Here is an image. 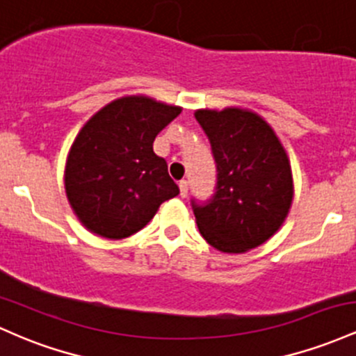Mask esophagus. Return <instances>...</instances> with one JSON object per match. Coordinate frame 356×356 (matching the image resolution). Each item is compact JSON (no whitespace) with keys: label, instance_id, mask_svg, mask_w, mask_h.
I'll return each instance as SVG.
<instances>
[{"label":"esophagus","instance_id":"esophagus-1","mask_svg":"<svg viewBox=\"0 0 356 356\" xmlns=\"http://www.w3.org/2000/svg\"><path fill=\"white\" fill-rule=\"evenodd\" d=\"M179 195H181L183 198L188 195V181H186V179H181V181H179Z\"/></svg>","mask_w":356,"mask_h":356}]
</instances>
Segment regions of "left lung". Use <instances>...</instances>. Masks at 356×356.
Listing matches in <instances>:
<instances>
[{
  "mask_svg": "<svg viewBox=\"0 0 356 356\" xmlns=\"http://www.w3.org/2000/svg\"><path fill=\"white\" fill-rule=\"evenodd\" d=\"M195 118L217 165L213 197L191 200L198 230L220 252H247L273 237L289 213V158L273 127L252 111L200 109Z\"/></svg>",
  "mask_w": 356,
  "mask_h": 356,
  "instance_id": "8db88e82",
  "label": "left lung"
}]
</instances>
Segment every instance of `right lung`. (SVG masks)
<instances>
[{
    "mask_svg": "<svg viewBox=\"0 0 356 356\" xmlns=\"http://www.w3.org/2000/svg\"><path fill=\"white\" fill-rule=\"evenodd\" d=\"M181 113L145 95L121 97L95 113L65 165L70 207L87 230L124 238L141 230L179 188L154 154V138Z\"/></svg>",
    "mask_w": 356,
    "mask_h": 356,
    "instance_id": "add662e5",
    "label": "right lung"
}]
</instances>
